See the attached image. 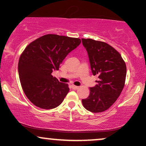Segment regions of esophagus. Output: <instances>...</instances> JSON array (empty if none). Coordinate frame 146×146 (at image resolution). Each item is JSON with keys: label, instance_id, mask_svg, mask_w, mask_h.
Returning a JSON list of instances; mask_svg holds the SVG:
<instances>
[{"label": "esophagus", "instance_id": "1", "mask_svg": "<svg viewBox=\"0 0 146 146\" xmlns=\"http://www.w3.org/2000/svg\"><path fill=\"white\" fill-rule=\"evenodd\" d=\"M71 88H73V89L76 90V89H78L79 86H75V85H71Z\"/></svg>", "mask_w": 146, "mask_h": 146}]
</instances>
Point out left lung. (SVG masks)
<instances>
[{
  "label": "left lung",
  "mask_w": 146,
  "mask_h": 146,
  "mask_svg": "<svg viewBox=\"0 0 146 146\" xmlns=\"http://www.w3.org/2000/svg\"><path fill=\"white\" fill-rule=\"evenodd\" d=\"M88 52L93 74L100 80L90 88V95L82 100L86 110L102 113L108 110L119 97L125 85L126 65L119 53L104 42L82 38Z\"/></svg>",
  "instance_id": "1"
}]
</instances>
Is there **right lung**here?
<instances>
[{
	"instance_id": "right-lung-1",
	"label": "right lung",
	"mask_w": 146,
	"mask_h": 146,
	"mask_svg": "<svg viewBox=\"0 0 146 146\" xmlns=\"http://www.w3.org/2000/svg\"><path fill=\"white\" fill-rule=\"evenodd\" d=\"M80 43V38L46 34L25 48L18 61V74L23 91L33 104L47 110L61 104L69 91L68 85L51 73Z\"/></svg>"
}]
</instances>
